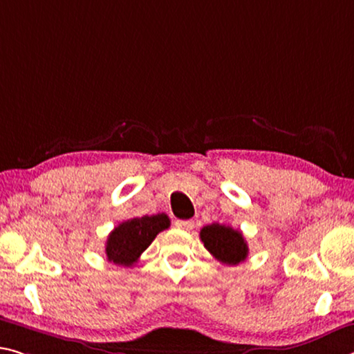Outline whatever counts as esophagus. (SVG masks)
Returning <instances> with one entry per match:
<instances>
[{
	"label": "esophagus",
	"instance_id": "obj_1",
	"mask_svg": "<svg viewBox=\"0 0 354 354\" xmlns=\"http://www.w3.org/2000/svg\"><path fill=\"white\" fill-rule=\"evenodd\" d=\"M175 225L181 230H186V232H190L194 228V221H176Z\"/></svg>",
	"mask_w": 354,
	"mask_h": 354
}]
</instances>
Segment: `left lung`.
<instances>
[{"label": "left lung", "instance_id": "1", "mask_svg": "<svg viewBox=\"0 0 354 354\" xmlns=\"http://www.w3.org/2000/svg\"><path fill=\"white\" fill-rule=\"evenodd\" d=\"M200 239L207 252L223 265L234 266L248 258V243L239 230L221 223H211L201 228Z\"/></svg>", "mask_w": 354, "mask_h": 354}]
</instances>
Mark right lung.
Instances as JSON below:
<instances>
[{
	"label": "right lung",
	"mask_w": 354,
	"mask_h": 354,
	"mask_svg": "<svg viewBox=\"0 0 354 354\" xmlns=\"http://www.w3.org/2000/svg\"><path fill=\"white\" fill-rule=\"evenodd\" d=\"M170 227L167 214L133 217L115 227L105 245L106 260L129 268L138 261L140 255L149 248L160 232Z\"/></svg>",
	"instance_id": "right-lung-1"
}]
</instances>
